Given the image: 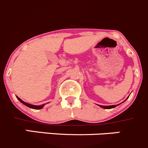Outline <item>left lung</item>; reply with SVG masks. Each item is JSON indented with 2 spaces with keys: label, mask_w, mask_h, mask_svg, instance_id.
I'll use <instances>...</instances> for the list:
<instances>
[{
  "label": "left lung",
  "mask_w": 148,
  "mask_h": 148,
  "mask_svg": "<svg viewBox=\"0 0 148 148\" xmlns=\"http://www.w3.org/2000/svg\"><path fill=\"white\" fill-rule=\"evenodd\" d=\"M127 97V98H128ZM126 100V99H125ZM119 104H117V106H118ZM99 107H102V108H104V109H112V108H114V107H117V105H110V106H103V105H99Z\"/></svg>",
  "instance_id": "left-lung-1"
}]
</instances>
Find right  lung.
<instances>
[{
	"instance_id": "right-lung-1",
	"label": "right lung",
	"mask_w": 148,
	"mask_h": 148,
	"mask_svg": "<svg viewBox=\"0 0 148 148\" xmlns=\"http://www.w3.org/2000/svg\"><path fill=\"white\" fill-rule=\"evenodd\" d=\"M17 97V99H18V100L20 101V102H21L22 104H25V105H26V106H27V107H30V108H31V109H34V110H40V109H42L43 107H44V105H45V104H42V105H39V106H37V105H33V104H28V103H26V102H23V101L22 100V99H21L20 98H19V97Z\"/></svg>"
}]
</instances>
